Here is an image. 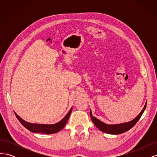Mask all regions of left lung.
<instances>
[{
    "mask_svg": "<svg viewBox=\"0 0 157 157\" xmlns=\"http://www.w3.org/2000/svg\"><path fill=\"white\" fill-rule=\"evenodd\" d=\"M146 105H147V102L145 103V105L144 109H142L141 113L134 118V120L128 122L121 123V124H105V123L100 121L99 119H98V118L94 117L92 115L91 110L90 111V118H91L92 121L94 122L95 126H96L99 130L105 133H107V134H109L117 135V134H122V133L126 132L129 130L130 129H131V128L136 124L137 122L140 120L142 114L144 113V111L145 110Z\"/></svg>",
    "mask_w": 157,
    "mask_h": 157,
    "instance_id": "8db88e82",
    "label": "left lung"
}]
</instances>
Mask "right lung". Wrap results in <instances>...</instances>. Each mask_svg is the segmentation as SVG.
Returning <instances> with one entry per match:
<instances>
[{"instance_id":"right-lung-1","label":"right lung","mask_w":157,"mask_h":157,"mask_svg":"<svg viewBox=\"0 0 157 157\" xmlns=\"http://www.w3.org/2000/svg\"><path fill=\"white\" fill-rule=\"evenodd\" d=\"M72 110L73 107H71L68 113L65 115V117L62 120L54 124H42L29 123L25 121L24 120H23L22 118L19 117L15 112H14V113H15L16 117H17L18 121L20 122L21 124L25 128H26L27 130H29L30 132L33 133H42V134H52L59 132L65 127Z\"/></svg>"}]
</instances>
